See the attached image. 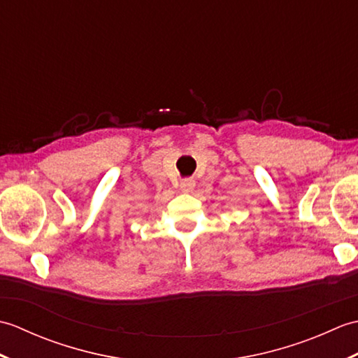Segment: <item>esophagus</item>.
Segmentation results:
<instances>
[{"label":"esophagus","mask_w":358,"mask_h":358,"mask_svg":"<svg viewBox=\"0 0 358 358\" xmlns=\"http://www.w3.org/2000/svg\"><path fill=\"white\" fill-rule=\"evenodd\" d=\"M194 187H195V181L192 178H185L180 181V189L183 192H192Z\"/></svg>","instance_id":"esophagus-1"}]
</instances>
